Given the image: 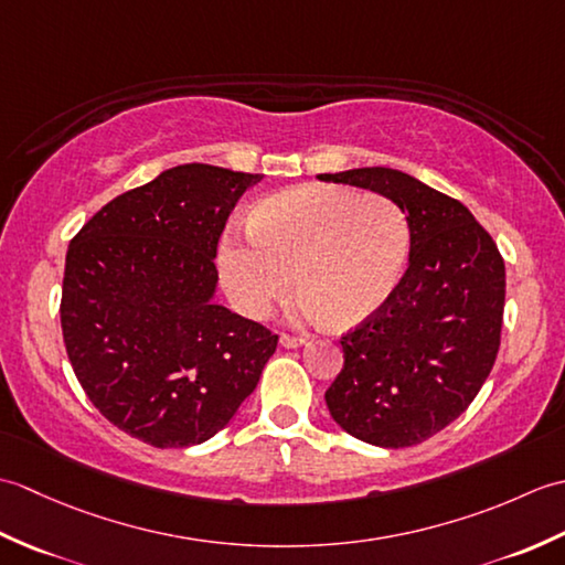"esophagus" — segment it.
<instances>
[{
    "mask_svg": "<svg viewBox=\"0 0 565 565\" xmlns=\"http://www.w3.org/2000/svg\"><path fill=\"white\" fill-rule=\"evenodd\" d=\"M279 344L286 347V350H298V347H303V344H308V342H306V338H294V334H281Z\"/></svg>",
    "mask_w": 565,
    "mask_h": 565,
    "instance_id": "obj_1",
    "label": "esophagus"
}]
</instances>
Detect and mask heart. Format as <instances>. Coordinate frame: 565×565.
<instances>
[{
  "instance_id": "1",
  "label": "heart",
  "mask_w": 565,
  "mask_h": 565,
  "mask_svg": "<svg viewBox=\"0 0 565 565\" xmlns=\"http://www.w3.org/2000/svg\"><path fill=\"white\" fill-rule=\"evenodd\" d=\"M411 255V223L398 203L352 189L301 186L249 213V235H225L218 271L247 318L301 289L298 318L350 330L391 301Z\"/></svg>"
}]
</instances>
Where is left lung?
<instances>
[{
	"label": "left lung",
	"instance_id": "left-lung-1",
	"mask_svg": "<svg viewBox=\"0 0 565 565\" xmlns=\"http://www.w3.org/2000/svg\"><path fill=\"white\" fill-rule=\"evenodd\" d=\"M398 203L411 223L407 271L391 301L342 338L326 393L347 435L403 449L437 435L481 391L500 350L505 262L461 201L391 167L318 174Z\"/></svg>",
	"mask_w": 565,
	"mask_h": 565
}]
</instances>
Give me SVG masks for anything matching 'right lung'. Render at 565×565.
<instances>
[{"mask_svg": "<svg viewBox=\"0 0 565 565\" xmlns=\"http://www.w3.org/2000/svg\"><path fill=\"white\" fill-rule=\"evenodd\" d=\"M262 174L189 162L94 213L65 257L60 322L94 407L150 447L203 444L257 388L276 334L215 303L227 215Z\"/></svg>", "mask_w": 565, "mask_h": 565, "instance_id": "add662e5", "label": "right lung"}]
</instances>
